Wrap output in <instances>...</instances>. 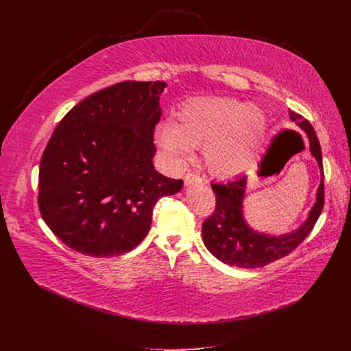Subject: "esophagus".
Instances as JSON below:
<instances>
[{
	"label": "esophagus",
	"instance_id": "34e87169",
	"mask_svg": "<svg viewBox=\"0 0 351 351\" xmlns=\"http://www.w3.org/2000/svg\"><path fill=\"white\" fill-rule=\"evenodd\" d=\"M204 179H202V176L200 175H197V173H195V172H188L186 175H185V183L186 185H191V183H199V182H202Z\"/></svg>",
	"mask_w": 351,
	"mask_h": 351
}]
</instances>
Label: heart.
<instances>
[{
  "mask_svg": "<svg viewBox=\"0 0 351 351\" xmlns=\"http://www.w3.org/2000/svg\"><path fill=\"white\" fill-rule=\"evenodd\" d=\"M266 135L259 109L233 99H193L182 105L175 122L156 128V143L176 160L192 156V147L206 146L212 173L229 178L245 171Z\"/></svg>",
  "mask_w": 351,
  "mask_h": 351,
  "instance_id": "1",
  "label": "heart"
}]
</instances>
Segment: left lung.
Wrapping results in <instances>:
<instances>
[{"label":"left lung","instance_id":"1","mask_svg":"<svg viewBox=\"0 0 351 351\" xmlns=\"http://www.w3.org/2000/svg\"><path fill=\"white\" fill-rule=\"evenodd\" d=\"M293 121L303 128L308 141L310 151L319 162L322 169V183L317 192V202L310 210L306 223L296 232L286 236L274 237L253 232L243 220L242 202L245 197L246 176H237L223 183H210L216 195V206L213 213L202 225V234L208 250L220 262L229 266L256 269L267 266L296 249L315 228L324 206V172L322 147L311 123L290 112Z\"/></svg>","mask_w":351,"mask_h":351}]
</instances>
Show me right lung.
I'll use <instances>...</instances> for the list:
<instances>
[{
	"mask_svg": "<svg viewBox=\"0 0 351 351\" xmlns=\"http://www.w3.org/2000/svg\"><path fill=\"white\" fill-rule=\"evenodd\" d=\"M162 81H123L90 95L60 121L40 163L38 208L52 233L90 257L135 249L156 202L182 179L154 166Z\"/></svg>",
	"mask_w": 351,
	"mask_h": 351,
	"instance_id": "add662e5",
	"label": "right lung"
}]
</instances>
